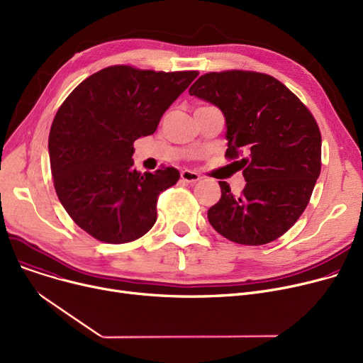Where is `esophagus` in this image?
Listing matches in <instances>:
<instances>
[{
  "label": "esophagus",
  "instance_id": "esophagus-1",
  "mask_svg": "<svg viewBox=\"0 0 363 363\" xmlns=\"http://www.w3.org/2000/svg\"><path fill=\"white\" fill-rule=\"evenodd\" d=\"M181 178L185 182H197L201 179V177L199 174H196V172H193V170H188V169L181 172Z\"/></svg>",
  "mask_w": 363,
  "mask_h": 363
}]
</instances>
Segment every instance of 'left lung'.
<instances>
[{"mask_svg": "<svg viewBox=\"0 0 363 363\" xmlns=\"http://www.w3.org/2000/svg\"><path fill=\"white\" fill-rule=\"evenodd\" d=\"M189 95L216 106L228 148L245 179L240 196L219 181L220 200L207 219L225 238L262 245L279 238L306 208L320 174V132L296 95L264 73H206Z\"/></svg>", "mask_w": 363, "mask_h": 363, "instance_id": "left-lung-1", "label": "left lung"}]
</instances>
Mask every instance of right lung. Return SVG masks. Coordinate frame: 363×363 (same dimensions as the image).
Wrapping results in <instances>:
<instances>
[{
  "label": "right lung",
  "mask_w": 363,
  "mask_h": 363,
  "mask_svg": "<svg viewBox=\"0 0 363 363\" xmlns=\"http://www.w3.org/2000/svg\"><path fill=\"white\" fill-rule=\"evenodd\" d=\"M199 76L110 66L76 86L48 137L55 193L74 223L110 244L143 237L157 219L175 167L133 169V141L155 133L163 113Z\"/></svg>",
  "instance_id": "1"
}]
</instances>
